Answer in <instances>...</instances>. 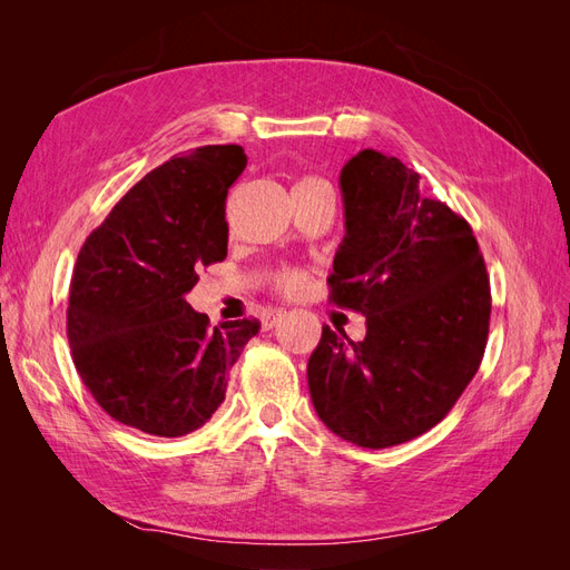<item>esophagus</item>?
Here are the masks:
<instances>
[{"label": "esophagus", "instance_id": "1", "mask_svg": "<svg viewBox=\"0 0 570 570\" xmlns=\"http://www.w3.org/2000/svg\"><path fill=\"white\" fill-rule=\"evenodd\" d=\"M283 318H285V312H283V308H273V312H268V314H266V321H264V323H266L268 327H273L275 323L283 321Z\"/></svg>", "mask_w": 570, "mask_h": 570}]
</instances>
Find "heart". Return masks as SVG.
I'll return each instance as SVG.
<instances>
[{
    "instance_id": "1",
    "label": "heart",
    "mask_w": 570,
    "mask_h": 570,
    "mask_svg": "<svg viewBox=\"0 0 570 570\" xmlns=\"http://www.w3.org/2000/svg\"><path fill=\"white\" fill-rule=\"evenodd\" d=\"M312 183H323V180L304 178L299 185H312ZM275 287L285 292V295H299V292L306 287V275L302 271H283L278 278H275Z\"/></svg>"
}]
</instances>
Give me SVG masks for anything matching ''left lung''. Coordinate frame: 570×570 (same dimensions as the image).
Here are the masks:
<instances>
[{"mask_svg":"<svg viewBox=\"0 0 570 570\" xmlns=\"http://www.w3.org/2000/svg\"><path fill=\"white\" fill-rule=\"evenodd\" d=\"M344 233L331 302L366 316L352 342L323 325L308 390L335 435L385 450L428 433L473 381L490 331V278L465 218L375 149L340 174Z\"/></svg>","mask_w":570,"mask_h":570,"instance_id":"obj_1","label":"left lung"}]
</instances>
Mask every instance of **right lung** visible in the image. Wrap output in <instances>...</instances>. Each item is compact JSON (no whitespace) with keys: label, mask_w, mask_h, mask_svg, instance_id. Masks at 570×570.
<instances>
[{"label":"right lung","mask_w":570,"mask_h":570,"mask_svg":"<svg viewBox=\"0 0 570 570\" xmlns=\"http://www.w3.org/2000/svg\"><path fill=\"white\" fill-rule=\"evenodd\" d=\"M247 166L239 145L176 154L120 199L78 254L66 331L95 402L157 438L202 428L256 318L212 325L185 295L228 254L226 197Z\"/></svg>","instance_id":"1"}]
</instances>
